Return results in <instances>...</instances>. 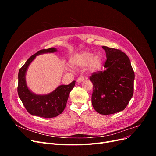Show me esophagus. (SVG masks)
Wrapping results in <instances>:
<instances>
[{
	"label": "esophagus",
	"instance_id": "esophagus-1",
	"mask_svg": "<svg viewBox=\"0 0 156 156\" xmlns=\"http://www.w3.org/2000/svg\"><path fill=\"white\" fill-rule=\"evenodd\" d=\"M84 77L83 76H80L78 79H77V82H82L84 80Z\"/></svg>",
	"mask_w": 156,
	"mask_h": 156
}]
</instances>
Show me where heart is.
I'll list each match as a JSON object with an SVG mask.
<instances>
[{"instance_id":"heart-1","label":"heart","mask_w":156,"mask_h":156,"mask_svg":"<svg viewBox=\"0 0 156 156\" xmlns=\"http://www.w3.org/2000/svg\"><path fill=\"white\" fill-rule=\"evenodd\" d=\"M73 66L77 68L88 66L92 70L98 69L101 66V58L99 56H94L92 53H83L75 56L72 60Z\"/></svg>"}]
</instances>
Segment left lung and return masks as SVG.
Returning <instances> with one entry per match:
<instances>
[{
	"label": "left lung",
	"instance_id": "8db88e82",
	"mask_svg": "<svg viewBox=\"0 0 156 156\" xmlns=\"http://www.w3.org/2000/svg\"><path fill=\"white\" fill-rule=\"evenodd\" d=\"M107 59L105 70L94 72L90 77L93 84L92 103L103 115L125 109L133 94L135 73L130 60L121 50L102 46Z\"/></svg>",
	"mask_w": 156,
	"mask_h": 156
}]
</instances>
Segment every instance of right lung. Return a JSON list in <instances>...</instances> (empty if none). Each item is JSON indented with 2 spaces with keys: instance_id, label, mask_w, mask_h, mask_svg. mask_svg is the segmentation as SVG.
<instances>
[{
  "instance_id": "obj_1",
  "label": "right lung",
  "mask_w": 156,
  "mask_h": 156,
  "mask_svg": "<svg viewBox=\"0 0 156 156\" xmlns=\"http://www.w3.org/2000/svg\"><path fill=\"white\" fill-rule=\"evenodd\" d=\"M56 49L51 48L41 49L32 55L19 71L17 93L23 105L30 115L43 118L58 116L64 110L69 94L73 88L75 81L68 85H60L48 95H36L28 88L25 81L27 69L37 55L46 53H54Z\"/></svg>"
}]
</instances>
